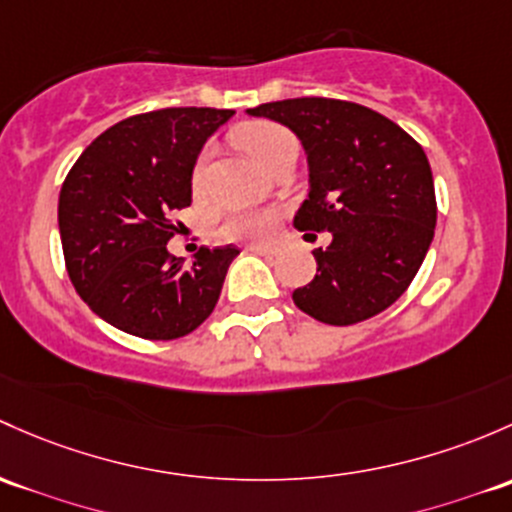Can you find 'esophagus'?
Listing matches in <instances>:
<instances>
[{
	"label": "esophagus",
	"mask_w": 512,
	"mask_h": 512,
	"mask_svg": "<svg viewBox=\"0 0 512 512\" xmlns=\"http://www.w3.org/2000/svg\"><path fill=\"white\" fill-rule=\"evenodd\" d=\"M247 250L255 252V255H262V257H272V255H277V252H279L277 247H272V245H250Z\"/></svg>",
	"instance_id": "1"
}]
</instances>
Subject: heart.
I'll return each instance as SVG.
<instances>
[{"label":"heart","instance_id":"obj_1","mask_svg":"<svg viewBox=\"0 0 512 512\" xmlns=\"http://www.w3.org/2000/svg\"><path fill=\"white\" fill-rule=\"evenodd\" d=\"M233 142L238 144L242 152L255 161V164H260L262 169H265V166L270 164L279 152L297 147V139H294V134L289 132L287 127L277 125V122H267V120L242 122L240 127H235ZM206 161H208V152H203L196 161V169H193V186L203 184ZM274 223H277V215H274V211L242 208V211H233L225 215L218 233L220 238L225 240H265L272 235Z\"/></svg>","mask_w":512,"mask_h":512}]
</instances>
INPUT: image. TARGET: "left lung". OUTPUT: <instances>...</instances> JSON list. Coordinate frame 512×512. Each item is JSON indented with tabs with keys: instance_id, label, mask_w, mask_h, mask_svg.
<instances>
[{
	"instance_id": "left-lung-1",
	"label": "left lung",
	"mask_w": 512,
	"mask_h": 512,
	"mask_svg": "<svg viewBox=\"0 0 512 512\" xmlns=\"http://www.w3.org/2000/svg\"><path fill=\"white\" fill-rule=\"evenodd\" d=\"M252 117L282 122L309 161V198L294 228L331 233L314 250L316 277L294 289L304 314L351 326L395 304L422 267L437 225L432 169L400 125L331 98L265 102Z\"/></svg>"
}]
</instances>
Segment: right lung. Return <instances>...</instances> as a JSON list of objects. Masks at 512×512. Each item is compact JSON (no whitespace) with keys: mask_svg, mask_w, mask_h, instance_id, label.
I'll return each mask as SVG.
<instances>
[{"mask_svg":"<svg viewBox=\"0 0 512 512\" xmlns=\"http://www.w3.org/2000/svg\"><path fill=\"white\" fill-rule=\"evenodd\" d=\"M233 110L166 107L127 117L75 161L58 196L63 257L80 299L120 331L174 341L211 316L238 247L171 257V211L191 206L203 144Z\"/></svg>","mask_w":512,"mask_h":512,"instance_id":"right-lung-1","label":"right lung"}]
</instances>
